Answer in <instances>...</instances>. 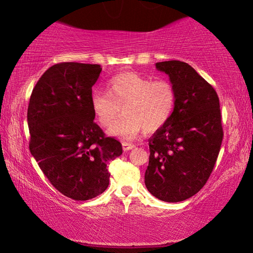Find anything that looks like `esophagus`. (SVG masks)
Returning a JSON list of instances; mask_svg holds the SVG:
<instances>
[{
    "label": "esophagus",
    "instance_id": "esophagus-1",
    "mask_svg": "<svg viewBox=\"0 0 253 253\" xmlns=\"http://www.w3.org/2000/svg\"><path fill=\"white\" fill-rule=\"evenodd\" d=\"M122 147H123V151H130V149L134 148V145L133 144H130V142H123L122 144Z\"/></svg>",
    "mask_w": 253,
    "mask_h": 253
}]
</instances>
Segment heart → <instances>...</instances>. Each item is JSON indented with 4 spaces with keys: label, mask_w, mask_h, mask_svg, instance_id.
Masks as SVG:
<instances>
[{
    "label": "heart",
    "mask_w": 253,
    "mask_h": 253,
    "mask_svg": "<svg viewBox=\"0 0 253 253\" xmlns=\"http://www.w3.org/2000/svg\"><path fill=\"white\" fill-rule=\"evenodd\" d=\"M108 92L93 90L91 107L98 122L109 126L121 113L124 114L109 129V134L131 139L142 131L151 133L169 122L174 112L177 93L167 80H155L127 72L109 80Z\"/></svg>",
    "instance_id": "b5f03b06"
}]
</instances>
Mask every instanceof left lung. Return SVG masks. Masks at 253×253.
Returning a JSON list of instances; mask_svg holds the SVG:
<instances>
[{
    "label": "left lung",
    "instance_id": "8db88e82",
    "mask_svg": "<svg viewBox=\"0 0 253 253\" xmlns=\"http://www.w3.org/2000/svg\"><path fill=\"white\" fill-rule=\"evenodd\" d=\"M177 93L174 112L149 138L145 172L148 192L164 202H180L206 185L224 137L215 90L192 66L179 60L156 63Z\"/></svg>",
    "mask_w": 253,
    "mask_h": 253
}]
</instances>
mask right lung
<instances>
[{"label":"right lung","instance_id":"obj_1","mask_svg":"<svg viewBox=\"0 0 253 253\" xmlns=\"http://www.w3.org/2000/svg\"><path fill=\"white\" fill-rule=\"evenodd\" d=\"M100 72V65H53L29 99V151L53 187L75 201L104 193L107 164L122 154L121 142L93 122L91 93Z\"/></svg>","mask_w":253,"mask_h":253}]
</instances>
